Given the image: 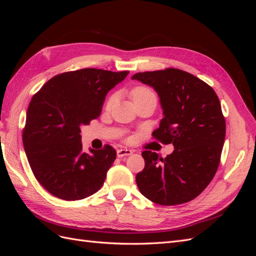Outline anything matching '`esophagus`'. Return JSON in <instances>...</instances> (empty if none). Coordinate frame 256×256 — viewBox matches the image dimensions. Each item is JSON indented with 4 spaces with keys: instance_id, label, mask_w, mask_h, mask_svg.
Here are the masks:
<instances>
[{
    "instance_id": "esophagus-1",
    "label": "esophagus",
    "mask_w": 256,
    "mask_h": 256,
    "mask_svg": "<svg viewBox=\"0 0 256 256\" xmlns=\"http://www.w3.org/2000/svg\"><path fill=\"white\" fill-rule=\"evenodd\" d=\"M116 154H118V158H122L125 156H130V154H132V152L130 150H118L116 152Z\"/></svg>"
}]
</instances>
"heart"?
<instances>
[{"label":"heart","instance_id":"1","mask_svg":"<svg viewBox=\"0 0 256 256\" xmlns=\"http://www.w3.org/2000/svg\"><path fill=\"white\" fill-rule=\"evenodd\" d=\"M148 94H152V92L150 90H147L145 88H136L132 90V92H131V96H132V99L134 100V99H138V98H140V97L145 96V95H148ZM115 102H116V97L114 95L108 99L106 104V109H111V108L115 104Z\"/></svg>","mask_w":256,"mask_h":256}]
</instances>
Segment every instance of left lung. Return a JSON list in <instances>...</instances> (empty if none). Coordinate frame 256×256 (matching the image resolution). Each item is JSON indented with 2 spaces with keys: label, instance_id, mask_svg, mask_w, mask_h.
<instances>
[{
  "label": "left lung",
  "instance_id": "8db88e82",
  "mask_svg": "<svg viewBox=\"0 0 256 256\" xmlns=\"http://www.w3.org/2000/svg\"><path fill=\"white\" fill-rule=\"evenodd\" d=\"M152 88L164 118L154 136L174 150L166 158L144 150L145 168L136 182L152 202L171 206L196 198L219 166L226 120L219 98L208 84L180 69L138 72L131 76Z\"/></svg>",
  "mask_w": 256,
  "mask_h": 256
}]
</instances>
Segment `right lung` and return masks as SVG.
Returning <instances> with one entry per match:
<instances>
[{"label":"right lung","mask_w":256,"mask_h":256,"mask_svg":"<svg viewBox=\"0 0 256 256\" xmlns=\"http://www.w3.org/2000/svg\"><path fill=\"white\" fill-rule=\"evenodd\" d=\"M128 74L96 68L64 72L30 100L23 145L36 180L54 196L76 200L102 188L116 152L106 145L84 152L81 127L98 118L108 92Z\"/></svg>","instance_id":"add662e5"}]
</instances>
